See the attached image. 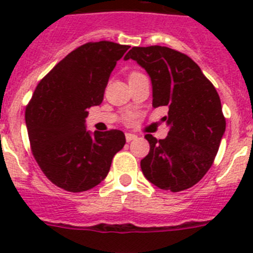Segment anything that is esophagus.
Segmentation results:
<instances>
[{
    "instance_id": "1",
    "label": "esophagus",
    "mask_w": 253,
    "mask_h": 253,
    "mask_svg": "<svg viewBox=\"0 0 253 253\" xmlns=\"http://www.w3.org/2000/svg\"><path fill=\"white\" fill-rule=\"evenodd\" d=\"M125 139H126V142H131V140L137 139V135L133 133H125Z\"/></svg>"
}]
</instances>
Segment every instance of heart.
<instances>
[{
	"instance_id": "b5f03b06",
	"label": "heart",
	"mask_w": 253,
	"mask_h": 253,
	"mask_svg": "<svg viewBox=\"0 0 253 253\" xmlns=\"http://www.w3.org/2000/svg\"><path fill=\"white\" fill-rule=\"evenodd\" d=\"M131 75H137V73H131ZM131 75H130V76H131Z\"/></svg>"
}]
</instances>
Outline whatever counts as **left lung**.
<instances>
[{
  "label": "left lung",
  "instance_id": "obj_1",
  "mask_svg": "<svg viewBox=\"0 0 253 253\" xmlns=\"http://www.w3.org/2000/svg\"><path fill=\"white\" fill-rule=\"evenodd\" d=\"M151 77L153 107L167 106L169 135L146 134L149 153L140 161L143 175L162 190L182 191L209 171L225 131L222 104L213 84L186 54L167 46H133L124 57Z\"/></svg>",
  "mask_w": 253,
  "mask_h": 253
}]
</instances>
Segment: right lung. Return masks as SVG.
I'll return each instance as SVG.
<instances>
[{
    "label": "right lung",
    "mask_w": 253,
    "mask_h": 253,
    "mask_svg": "<svg viewBox=\"0 0 253 253\" xmlns=\"http://www.w3.org/2000/svg\"><path fill=\"white\" fill-rule=\"evenodd\" d=\"M129 45L86 43L71 51L39 82L26 106L34 158L54 185L71 193L99 185L125 144L122 130L88 131L87 109L97 106L116 62Z\"/></svg>",
    "instance_id": "1"
}]
</instances>
